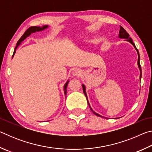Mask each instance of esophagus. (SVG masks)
Wrapping results in <instances>:
<instances>
[{
	"mask_svg": "<svg viewBox=\"0 0 152 152\" xmlns=\"http://www.w3.org/2000/svg\"><path fill=\"white\" fill-rule=\"evenodd\" d=\"M72 75L74 76H76L78 77L81 75V72L78 69H74V70L72 71Z\"/></svg>",
	"mask_w": 152,
	"mask_h": 152,
	"instance_id": "obj_1",
	"label": "esophagus"
}]
</instances>
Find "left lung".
Returning <instances> with one entry per match:
<instances>
[{
  "label": "left lung",
  "mask_w": 152,
  "mask_h": 152,
  "mask_svg": "<svg viewBox=\"0 0 152 152\" xmlns=\"http://www.w3.org/2000/svg\"><path fill=\"white\" fill-rule=\"evenodd\" d=\"M118 37H119V38H121V39H125V41H127V42H129L130 43H132V44L133 45V47L135 48L136 51H137V55H138L137 65H138V68H139V69H140V80H141V66H140V53H139V51L137 50V49L136 48V47H135V43L133 42V40H132V38L129 37V35L128 34V33H127V31H126L124 29H123V28L121 26H120V30H119V36H118ZM82 88H83V92H84V95H85V96H86L87 102H88V104L89 105V107H90V109H91V110L92 111V113H93L95 115H96V116H98V117H101L102 118H106V117H104L101 116V115H100L99 114H98V113H95L94 110H92V109L91 107V105H90L89 102L88 101V96H87V94H86V86H85V85H84L83 84H82Z\"/></svg>",
  "instance_id": "1"
}]
</instances>
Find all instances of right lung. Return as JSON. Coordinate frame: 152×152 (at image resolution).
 Returning <instances> with one entry per match:
<instances>
[{"label": "right lung", "instance_id": "obj_1", "mask_svg": "<svg viewBox=\"0 0 152 152\" xmlns=\"http://www.w3.org/2000/svg\"><path fill=\"white\" fill-rule=\"evenodd\" d=\"M48 25H43L42 27H37V26H34V27H29V29H28L25 32V33L23 35H22V37L20 38L19 40L18 41V42L17 43V45L16 47H15V49L14 50V52H13V55H12V58H13V56L15 55V52H16V50L17 49V48L19 47V46L20 45V43L23 42V41L25 40V39L27 37H29L30 35H31V33H35V32H39V31H42L45 30L46 29H48ZM69 82V80H68V81L66 82V84H64V94H65V96L66 95V92H67V86H68V84Z\"/></svg>", "mask_w": 152, "mask_h": 152}]
</instances>
